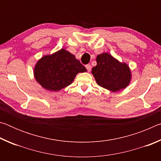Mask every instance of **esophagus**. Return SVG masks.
I'll return each mask as SVG.
<instances>
[{
	"mask_svg": "<svg viewBox=\"0 0 161 161\" xmlns=\"http://www.w3.org/2000/svg\"><path fill=\"white\" fill-rule=\"evenodd\" d=\"M85 67H86V69H87V71H88V72H90V71H91V69H92L91 65H90V64H86Z\"/></svg>",
	"mask_w": 161,
	"mask_h": 161,
	"instance_id": "34e87169",
	"label": "esophagus"
}]
</instances>
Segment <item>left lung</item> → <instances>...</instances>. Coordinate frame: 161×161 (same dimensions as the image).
I'll list each match as a JSON object with an SVG mask.
<instances>
[{"label": "left lung", "instance_id": "left-lung-1", "mask_svg": "<svg viewBox=\"0 0 161 161\" xmlns=\"http://www.w3.org/2000/svg\"><path fill=\"white\" fill-rule=\"evenodd\" d=\"M97 65L92 74L97 84L112 92L124 89L131 80V71L125 62H119L111 54L103 53L97 56Z\"/></svg>", "mask_w": 161, "mask_h": 161}]
</instances>
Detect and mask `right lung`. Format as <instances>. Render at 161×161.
<instances>
[{
    "label": "right lung",
    "instance_id": "right-lung-1",
    "mask_svg": "<svg viewBox=\"0 0 161 161\" xmlns=\"http://www.w3.org/2000/svg\"><path fill=\"white\" fill-rule=\"evenodd\" d=\"M86 69L75 56L64 48L46 54L34 67V77L42 88L58 92L70 85L78 73Z\"/></svg>",
    "mask_w": 161,
    "mask_h": 161
}]
</instances>
